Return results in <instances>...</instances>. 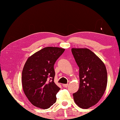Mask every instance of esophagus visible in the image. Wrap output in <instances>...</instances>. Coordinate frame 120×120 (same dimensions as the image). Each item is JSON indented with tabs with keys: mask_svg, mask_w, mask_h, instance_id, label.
I'll list each match as a JSON object with an SVG mask.
<instances>
[{
	"mask_svg": "<svg viewBox=\"0 0 120 120\" xmlns=\"http://www.w3.org/2000/svg\"><path fill=\"white\" fill-rule=\"evenodd\" d=\"M68 86V84H63V85H62V86L64 88H67Z\"/></svg>",
	"mask_w": 120,
	"mask_h": 120,
	"instance_id": "1",
	"label": "esophagus"
}]
</instances>
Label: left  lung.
Returning <instances> with one entry per match:
<instances>
[{
    "label": "left lung",
    "instance_id": "obj_1",
    "mask_svg": "<svg viewBox=\"0 0 120 120\" xmlns=\"http://www.w3.org/2000/svg\"><path fill=\"white\" fill-rule=\"evenodd\" d=\"M76 62L79 68V88L73 94L78 107L88 109L100 100L106 90L107 73L101 60L86 48H72Z\"/></svg>",
    "mask_w": 120,
    "mask_h": 120
}]
</instances>
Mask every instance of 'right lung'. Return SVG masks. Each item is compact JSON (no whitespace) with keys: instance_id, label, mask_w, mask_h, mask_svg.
<instances>
[{"instance_id":"add662e5","label":"right lung","mask_w":120,"mask_h":120,"mask_svg":"<svg viewBox=\"0 0 120 120\" xmlns=\"http://www.w3.org/2000/svg\"><path fill=\"white\" fill-rule=\"evenodd\" d=\"M65 49L47 47L28 58L22 71L24 92L33 105L46 109L56 103L60 88L54 82L55 63Z\"/></svg>"}]
</instances>
